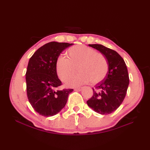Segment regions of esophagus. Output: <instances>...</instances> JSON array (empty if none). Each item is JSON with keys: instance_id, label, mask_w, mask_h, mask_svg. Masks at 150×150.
Listing matches in <instances>:
<instances>
[{"instance_id": "1", "label": "esophagus", "mask_w": 150, "mask_h": 150, "mask_svg": "<svg viewBox=\"0 0 150 150\" xmlns=\"http://www.w3.org/2000/svg\"><path fill=\"white\" fill-rule=\"evenodd\" d=\"M74 90L75 91H81L82 90V88H75Z\"/></svg>"}]
</instances>
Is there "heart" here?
Here are the masks:
<instances>
[{
  "label": "heart",
  "mask_w": 150,
  "mask_h": 150,
  "mask_svg": "<svg viewBox=\"0 0 150 150\" xmlns=\"http://www.w3.org/2000/svg\"><path fill=\"white\" fill-rule=\"evenodd\" d=\"M68 58L60 56L57 60V73L60 80L68 81L77 72L79 74L67 82L74 87L88 84H97L106 77L109 64L106 57L94 49L84 45L72 46L67 51Z\"/></svg>",
  "instance_id": "obj_1"
}]
</instances>
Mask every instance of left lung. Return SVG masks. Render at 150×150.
I'll return each mask as SVG.
<instances>
[{
  "label": "left lung",
  "mask_w": 150,
  "mask_h": 150,
  "mask_svg": "<svg viewBox=\"0 0 150 150\" xmlns=\"http://www.w3.org/2000/svg\"><path fill=\"white\" fill-rule=\"evenodd\" d=\"M103 54L108 64L106 77L93 88V94L87 101L89 107L101 115L113 113L122 104L129 85L128 69L124 59L115 51L101 44H89Z\"/></svg>",
  "instance_id": "8db88e82"
}]
</instances>
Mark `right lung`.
<instances>
[{"label":"right lung","instance_id":"add662e5","mask_svg":"<svg viewBox=\"0 0 150 150\" xmlns=\"http://www.w3.org/2000/svg\"><path fill=\"white\" fill-rule=\"evenodd\" d=\"M73 44L51 42L34 53L28 64L26 73L28 100L35 111L44 117L60 112L73 89L57 90L62 82L58 78L56 62L64 50Z\"/></svg>","mask_w":150,"mask_h":150}]
</instances>
